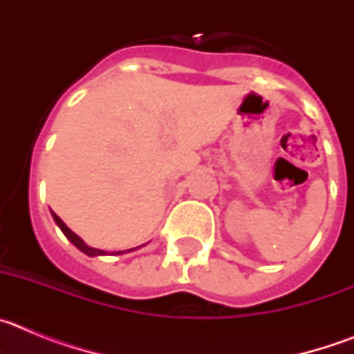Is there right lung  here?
<instances>
[{
    "instance_id": "right-lung-1",
    "label": "right lung",
    "mask_w": 354,
    "mask_h": 354,
    "mask_svg": "<svg viewBox=\"0 0 354 354\" xmlns=\"http://www.w3.org/2000/svg\"><path fill=\"white\" fill-rule=\"evenodd\" d=\"M51 214H53V220L56 221V225H58V227H60V230L62 232L65 234V237H67L68 241H71L72 245L76 246L77 250H81V252L83 253H86V255H88V257H97V255H106V252L104 250H97V248H92V246H88L86 245V243H84L83 239H81L80 236H76V234L72 232L71 228L67 227V225L64 223V221L60 220V216L58 214H55V212L51 211ZM134 248H131V250H127V252H133ZM120 253H124V252H117V255H120Z\"/></svg>"
}]
</instances>
